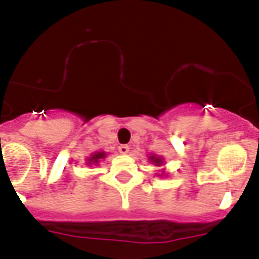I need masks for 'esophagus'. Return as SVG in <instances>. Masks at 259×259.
<instances>
[{
    "instance_id": "34e87169",
    "label": "esophagus",
    "mask_w": 259,
    "mask_h": 259,
    "mask_svg": "<svg viewBox=\"0 0 259 259\" xmlns=\"http://www.w3.org/2000/svg\"><path fill=\"white\" fill-rule=\"evenodd\" d=\"M129 150H130V147L127 145H120L118 146V151H120V154H127V152H129Z\"/></svg>"
}]
</instances>
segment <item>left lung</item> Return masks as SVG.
<instances>
[{"label":"left lung","mask_w":259,"mask_h":259,"mask_svg":"<svg viewBox=\"0 0 259 259\" xmlns=\"http://www.w3.org/2000/svg\"><path fill=\"white\" fill-rule=\"evenodd\" d=\"M151 160L154 161V163H156V164H160V159H156V157H155V156L151 157Z\"/></svg>","instance_id":"left-lung-1"}]
</instances>
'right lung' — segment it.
I'll list each match as a JSON object with an SVG mask.
<instances>
[{
	"mask_svg": "<svg viewBox=\"0 0 259 259\" xmlns=\"http://www.w3.org/2000/svg\"><path fill=\"white\" fill-rule=\"evenodd\" d=\"M104 156H105L104 152H98V154H95V155H94V156L91 157V159H90V161H94V163H98L99 159H103V157H104Z\"/></svg>",
	"mask_w": 259,
	"mask_h": 259,
	"instance_id": "add662e5",
	"label": "right lung"
}]
</instances>
